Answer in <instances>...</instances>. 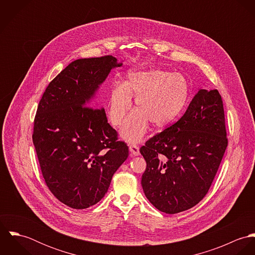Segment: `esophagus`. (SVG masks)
I'll return each instance as SVG.
<instances>
[{
    "label": "esophagus",
    "mask_w": 255,
    "mask_h": 255,
    "mask_svg": "<svg viewBox=\"0 0 255 255\" xmlns=\"http://www.w3.org/2000/svg\"><path fill=\"white\" fill-rule=\"evenodd\" d=\"M129 151L132 156H138L139 155V147L135 144L129 145Z\"/></svg>",
    "instance_id": "esophagus-1"
}]
</instances>
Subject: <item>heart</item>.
I'll return each instance as SVG.
<instances>
[{
  "label": "heart",
  "mask_w": 255,
  "mask_h": 255,
  "mask_svg": "<svg viewBox=\"0 0 255 255\" xmlns=\"http://www.w3.org/2000/svg\"><path fill=\"white\" fill-rule=\"evenodd\" d=\"M188 84L180 73L161 70L133 72L124 83L115 85L110 94L108 118L119 127L131 107L134 110L122 128V136L128 142H138L146 133L149 122L157 128L172 123L182 112L188 98Z\"/></svg>",
  "instance_id": "1"
}]
</instances>
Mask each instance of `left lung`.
I'll return each instance as SVG.
<instances>
[{"label": "left lung", "mask_w": 255, "mask_h": 255, "mask_svg": "<svg viewBox=\"0 0 255 255\" xmlns=\"http://www.w3.org/2000/svg\"><path fill=\"white\" fill-rule=\"evenodd\" d=\"M227 146L222 97L217 89H200L178 122L140 148L147 199L167 214L196 205L208 192Z\"/></svg>", "instance_id": "8db88e82"}]
</instances>
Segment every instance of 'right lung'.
Here are the masks:
<instances>
[{"label":"right lung","instance_id":"right-lung-1","mask_svg":"<svg viewBox=\"0 0 255 255\" xmlns=\"http://www.w3.org/2000/svg\"><path fill=\"white\" fill-rule=\"evenodd\" d=\"M113 56L72 62L47 86L37 108L32 140L42 176L54 196L73 209L99 202L128 156L105 110L88 107L111 70Z\"/></svg>","mask_w":255,"mask_h":255}]
</instances>
